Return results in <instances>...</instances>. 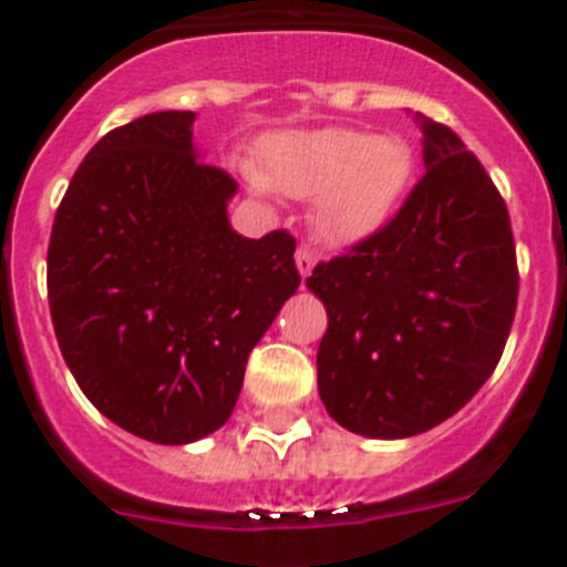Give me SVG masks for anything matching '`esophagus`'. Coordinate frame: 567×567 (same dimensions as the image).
Listing matches in <instances>:
<instances>
[{
	"label": "esophagus",
	"instance_id": "esophagus-1",
	"mask_svg": "<svg viewBox=\"0 0 567 567\" xmlns=\"http://www.w3.org/2000/svg\"><path fill=\"white\" fill-rule=\"evenodd\" d=\"M295 267H298L300 278H309L315 269V252L307 247V244H300L298 252H295Z\"/></svg>",
	"mask_w": 567,
	"mask_h": 567
}]
</instances>
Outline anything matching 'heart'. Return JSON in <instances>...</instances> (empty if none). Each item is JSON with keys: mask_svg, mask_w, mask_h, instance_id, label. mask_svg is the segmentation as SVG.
<instances>
[{"mask_svg": "<svg viewBox=\"0 0 567 567\" xmlns=\"http://www.w3.org/2000/svg\"><path fill=\"white\" fill-rule=\"evenodd\" d=\"M264 184L289 198H315V229L329 244L372 238L398 213L414 178V150L400 135L360 130L278 133L258 153Z\"/></svg>", "mask_w": 567, "mask_h": 567, "instance_id": "1", "label": "heart"}]
</instances>
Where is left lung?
<instances>
[{"instance_id":"1","label":"left lung","mask_w":567,"mask_h":567,"mask_svg":"<svg viewBox=\"0 0 567 567\" xmlns=\"http://www.w3.org/2000/svg\"><path fill=\"white\" fill-rule=\"evenodd\" d=\"M425 175L372 238L318 264L327 307L318 392L329 417L374 440L423 434L497 369L517 312L503 195L460 135L417 113Z\"/></svg>"}]
</instances>
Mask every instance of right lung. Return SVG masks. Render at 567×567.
Returning <instances> with one entry per match:
<instances>
[{"mask_svg":"<svg viewBox=\"0 0 567 567\" xmlns=\"http://www.w3.org/2000/svg\"><path fill=\"white\" fill-rule=\"evenodd\" d=\"M193 122L162 110L110 130L79 164L48 247L50 318L79 389L162 445L227 423L249 352L300 287L287 229H233L238 184L198 158Z\"/></svg>","mask_w":567,"mask_h":567,"instance_id":"add662e5","label":"right lung"}]
</instances>
